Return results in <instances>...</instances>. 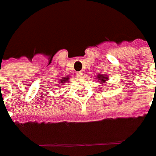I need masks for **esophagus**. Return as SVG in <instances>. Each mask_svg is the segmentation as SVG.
Returning <instances> with one entry per match:
<instances>
[{"instance_id": "esophagus-1", "label": "esophagus", "mask_w": 156, "mask_h": 156, "mask_svg": "<svg viewBox=\"0 0 156 156\" xmlns=\"http://www.w3.org/2000/svg\"><path fill=\"white\" fill-rule=\"evenodd\" d=\"M76 75H77V76H78V77H81V76H82V75H83V73H82V72H81V71H79V72H77V73H76Z\"/></svg>"}]
</instances>
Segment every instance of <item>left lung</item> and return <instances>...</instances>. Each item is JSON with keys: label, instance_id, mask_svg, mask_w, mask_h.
<instances>
[{"label": "left lung", "instance_id": "8db88e82", "mask_svg": "<svg viewBox=\"0 0 156 156\" xmlns=\"http://www.w3.org/2000/svg\"><path fill=\"white\" fill-rule=\"evenodd\" d=\"M96 79H98V81H102V82H107L108 81V76L105 75H97V78Z\"/></svg>", "mask_w": 156, "mask_h": 156}]
</instances>
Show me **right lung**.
<instances>
[{
  "label": "right lung",
  "instance_id": "right-lung-1",
  "mask_svg": "<svg viewBox=\"0 0 156 156\" xmlns=\"http://www.w3.org/2000/svg\"><path fill=\"white\" fill-rule=\"evenodd\" d=\"M69 76H66V77H63L62 79H61V81H62V83H65V82H67V81H69Z\"/></svg>",
  "mask_w": 156,
  "mask_h": 156
}]
</instances>
